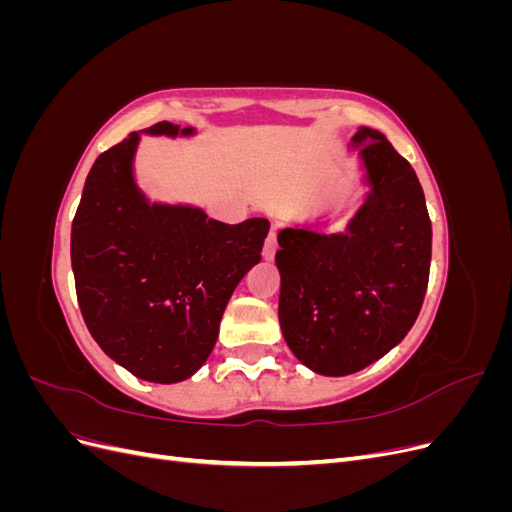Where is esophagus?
<instances>
[{
  "instance_id": "34e87169",
  "label": "esophagus",
  "mask_w": 512,
  "mask_h": 512,
  "mask_svg": "<svg viewBox=\"0 0 512 512\" xmlns=\"http://www.w3.org/2000/svg\"><path fill=\"white\" fill-rule=\"evenodd\" d=\"M275 250H277V230H275V226H273V228L269 230L267 239H265V250H262V256H265L267 260H273Z\"/></svg>"
}]
</instances>
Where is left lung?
Segmentation results:
<instances>
[{
    "instance_id": "8db88e82",
    "label": "left lung",
    "mask_w": 512,
    "mask_h": 512,
    "mask_svg": "<svg viewBox=\"0 0 512 512\" xmlns=\"http://www.w3.org/2000/svg\"><path fill=\"white\" fill-rule=\"evenodd\" d=\"M363 185L344 230L329 220L288 226L280 250V327L297 359L322 376H348L393 350L421 312L431 222L414 168L384 134L354 132Z\"/></svg>"
}]
</instances>
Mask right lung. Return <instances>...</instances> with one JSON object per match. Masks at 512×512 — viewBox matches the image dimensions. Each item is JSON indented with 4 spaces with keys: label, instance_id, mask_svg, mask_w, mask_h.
I'll list each match as a JSON object with an SVG mask.
<instances>
[{
    "label": "right lung",
    "instance_id": "right-lung-1",
    "mask_svg": "<svg viewBox=\"0 0 512 512\" xmlns=\"http://www.w3.org/2000/svg\"><path fill=\"white\" fill-rule=\"evenodd\" d=\"M143 134L196 130L160 121ZM138 143L141 132H132L91 166L70 258L98 346L136 378L173 384L209 359L228 299L260 262L269 222L224 224L194 205L151 203L134 175Z\"/></svg>",
    "mask_w": 512,
    "mask_h": 512
}]
</instances>
